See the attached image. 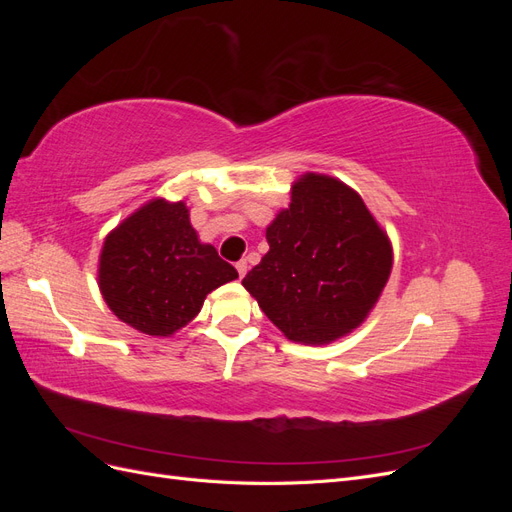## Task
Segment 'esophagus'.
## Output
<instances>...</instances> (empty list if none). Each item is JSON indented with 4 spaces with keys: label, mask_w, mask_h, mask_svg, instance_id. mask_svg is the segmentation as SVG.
<instances>
[{
    "label": "esophagus",
    "mask_w": 512,
    "mask_h": 512,
    "mask_svg": "<svg viewBox=\"0 0 512 512\" xmlns=\"http://www.w3.org/2000/svg\"><path fill=\"white\" fill-rule=\"evenodd\" d=\"M235 267H237V271H239V277H243V275L247 273V260H245V258H241Z\"/></svg>",
    "instance_id": "esophagus-1"
}]
</instances>
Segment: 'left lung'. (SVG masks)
I'll return each mask as SVG.
<instances>
[{
    "label": "left lung",
    "mask_w": 512,
    "mask_h": 512,
    "mask_svg": "<svg viewBox=\"0 0 512 512\" xmlns=\"http://www.w3.org/2000/svg\"><path fill=\"white\" fill-rule=\"evenodd\" d=\"M267 241L243 286L292 342L327 344L359 327L391 275L389 239L363 198L333 177L294 183Z\"/></svg>",
    "instance_id": "1"
}]
</instances>
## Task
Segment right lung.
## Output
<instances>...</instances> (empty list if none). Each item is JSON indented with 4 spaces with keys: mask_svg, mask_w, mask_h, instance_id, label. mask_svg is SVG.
Listing matches in <instances>:
<instances>
[{
    "mask_svg": "<svg viewBox=\"0 0 512 512\" xmlns=\"http://www.w3.org/2000/svg\"><path fill=\"white\" fill-rule=\"evenodd\" d=\"M98 277L119 320L166 337L200 312L211 290L239 273L213 245L198 241L183 203L153 200L106 237Z\"/></svg>",
    "mask_w": 512,
    "mask_h": 512,
    "instance_id": "right-lung-1",
    "label": "right lung"
}]
</instances>
